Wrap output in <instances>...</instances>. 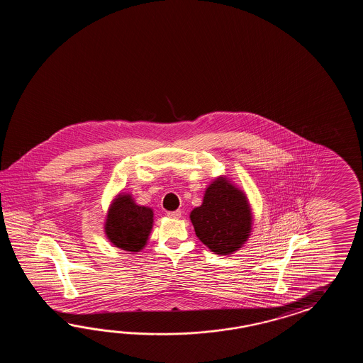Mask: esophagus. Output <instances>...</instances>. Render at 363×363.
Returning a JSON list of instances; mask_svg holds the SVG:
<instances>
[{
  "label": "esophagus",
  "instance_id": "obj_1",
  "mask_svg": "<svg viewBox=\"0 0 363 363\" xmlns=\"http://www.w3.org/2000/svg\"><path fill=\"white\" fill-rule=\"evenodd\" d=\"M167 216H170V218H174V219H178L182 216V211L180 210H175V211H167Z\"/></svg>",
  "mask_w": 363,
  "mask_h": 363
}]
</instances>
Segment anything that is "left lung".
I'll use <instances>...</instances> for the list:
<instances>
[{
    "label": "left lung",
    "mask_w": 363,
    "mask_h": 363,
    "mask_svg": "<svg viewBox=\"0 0 363 363\" xmlns=\"http://www.w3.org/2000/svg\"><path fill=\"white\" fill-rule=\"evenodd\" d=\"M191 220L196 236L216 255H231L249 238L252 213L245 194L224 178L216 179L193 208Z\"/></svg>",
    "instance_id": "1"
}]
</instances>
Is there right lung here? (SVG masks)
I'll use <instances>...</instances> for the list:
<instances>
[{"instance_id":"add662e5","label":"right lung","mask_w":363,"mask_h":363,"mask_svg":"<svg viewBox=\"0 0 363 363\" xmlns=\"http://www.w3.org/2000/svg\"><path fill=\"white\" fill-rule=\"evenodd\" d=\"M152 225V208L136 205L130 194H119L108 208L105 232L116 247L127 252H139L147 244Z\"/></svg>"}]
</instances>
